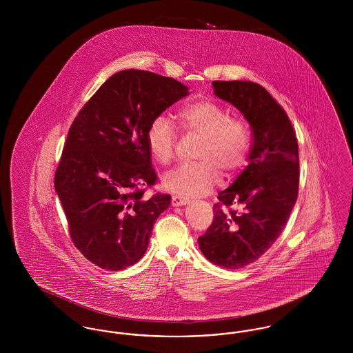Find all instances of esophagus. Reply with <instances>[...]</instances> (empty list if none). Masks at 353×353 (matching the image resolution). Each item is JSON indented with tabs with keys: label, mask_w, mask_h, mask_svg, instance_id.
<instances>
[{
	"label": "esophagus",
	"mask_w": 353,
	"mask_h": 353,
	"mask_svg": "<svg viewBox=\"0 0 353 353\" xmlns=\"http://www.w3.org/2000/svg\"><path fill=\"white\" fill-rule=\"evenodd\" d=\"M188 202H189V200L186 197H183V196H179V194L172 196V205L173 206H183V205H186Z\"/></svg>",
	"instance_id": "34e87169"
}]
</instances>
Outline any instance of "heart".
Returning a JSON list of instances; mask_svg holds the SVG:
<instances>
[{"instance_id":"obj_1","label":"heart","mask_w":353,"mask_h":353,"mask_svg":"<svg viewBox=\"0 0 353 353\" xmlns=\"http://www.w3.org/2000/svg\"><path fill=\"white\" fill-rule=\"evenodd\" d=\"M183 131L202 134L194 157L199 161L181 164L164 174V186L184 197L209 193L219 183V172L233 176L246 164L252 150V130L246 120L230 118L228 110L209 99L190 101L177 111ZM145 141L152 157L169 164L176 153L177 134L172 121L164 115L153 119Z\"/></svg>"}]
</instances>
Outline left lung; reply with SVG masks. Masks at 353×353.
<instances>
[{"label":"left lung","mask_w":353,"mask_h":353,"mask_svg":"<svg viewBox=\"0 0 353 353\" xmlns=\"http://www.w3.org/2000/svg\"><path fill=\"white\" fill-rule=\"evenodd\" d=\"M213 87L249 121L252 144L249 165L219 192L199 245L212 263L242 269L269 250L290 219L299 189L298 141L285 110L261 84L214 81Z\"/></svg>","instance_id":"left-lung-1"}]
</instances>
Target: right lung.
Returning a JSON list of instances; mask_svg holds the SVG:
<instances>
[{
  "label": "right lung",
  "instance_id": "obj_1",
  "mask_svg": "<svg viewBox=\"0 0 353 353\" xmlns=\"http://www.w3.org/2000/svg\"><path fill=\"white\" fill-rule=\"evenodd\" d=\"M188 94L173 78L123 70L101 84L68 130L54 185L72 243L101 269L134 265L168 209L169 194L144 197L157 180L145 134Z\"/></svg>",
  "mask_w": 353,
  "mask_h": 353
}]
</instances>
